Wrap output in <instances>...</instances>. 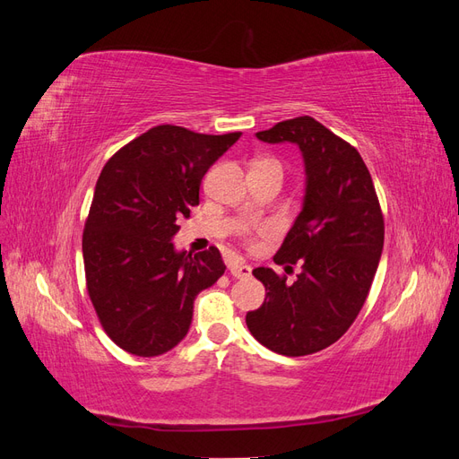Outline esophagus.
<instances>
[{
  "label": "esophagus",
  "mask_w": 459,
  "mask_h": 459,
  "mask_svg": "<svg viewBox=\"0 0 459 459\" xmlns=\"http://www.w3.org/2000/svg\"><path fill=\"white\" fill-rule=\"evenodd\" d=\"M251 272L253 268L247 264H230V273L238 280H247V277H251Z\"/></svg>",
  "instance_id": "34e87169"
}]
</instances>
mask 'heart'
I'll list each match as a JSON object with an SVG mask.
<instances>
[{"instance_id":"1","label":"heart","mask_w":459,"mask_h":459,"mask_svg":"<svg viewBox=\"0 0 459 459\" xmlns=\"http://www.w3.org/2000/svg\"><path fill=\"white\" fill-rule=\"evenodd\" d=\"M258 164H275V166H280V164H277L275 160H260Z\"/></svg>"}]
</instances>
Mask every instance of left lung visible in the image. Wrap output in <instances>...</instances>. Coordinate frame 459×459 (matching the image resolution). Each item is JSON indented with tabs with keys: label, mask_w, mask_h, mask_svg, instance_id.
Returning <instances> with one entry per match:
<instances>
[{
	"label": "left lung",
	"mask_w": 459,
	"mask_h": 459,
	"mask_svg": "<svg viewBox=\"0 0 459 459\" xmlns=\"http://www.w3.org/2000/svg\"><path fill=\"white\" fill-rule=\"evenodd\" d=\"M256 137L295 143L307 187L302 211L273 256L275 264L300 260L302 272L287 283L272 268L253 270L268 293L247 314V327L277 354L307 356L339 341L364 307L383 253L381 206L359 152L312 117L277 122Z\"/></svg>",
	"instance_id": "obj_1"
}]
</instances>
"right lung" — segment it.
Here are the masks:
<instances>
[{"instance_id":"1","label":"right lung","mask_w":459,"mask_h":459,"mask_svg":"<svg viewBox=\"0 0 459 459\" xmlns=\"http://www.w3.org/2000/svg\"><path fill=\"white\" fill-rule=\"evenodd\" d=\"M239 137L162 124L101 170L82 253L97 317L126 352L151 358L172 351L187 335L197 295L226 272L216 247L191 255L172 239L178 221L199 204L203 176Z\"/></svg>"}]
</instances>
